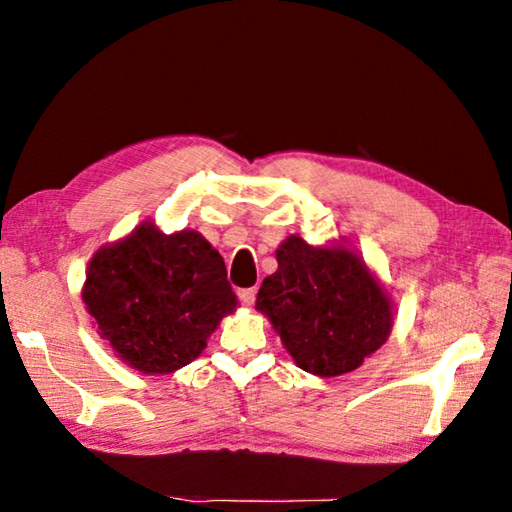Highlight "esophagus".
Returning a JSON list of instances; mask_svg holds the SVG:
<instances>
[{"instance_id":"1","label":"esophagus","mask_w":512,"mask_h":512,"mask_svg":"<svg viewBox=\"0 0 512 512\" xmlns=\"http://www.w3.org/2000/svg\"><path fill=\"white\" fill-rule=\"evenodd\" d=\"M255 296H257V289H253V287H250V289H241L239 291V300L241 302H244V305H253V302H255Z\"/></svg>"}]
</instances>
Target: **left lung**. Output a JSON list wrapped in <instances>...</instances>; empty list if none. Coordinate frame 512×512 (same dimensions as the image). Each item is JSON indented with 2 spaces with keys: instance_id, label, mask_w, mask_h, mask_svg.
Masks as SVG:
<instances>
[{
  "instance_id": "left-lung-1",
  "label": "left lung",
  "mask_w": 512,
  "mask_h": 512,
  "mask_svg": "<svg viewBox=\"0 0 512 512\" xmlns=\"http://www.w3.org/2000/svg\"><path fill=\"white\" fill-rule=\"evenodd\" d=\"M277 271L257 293L255 309L296 361L316 377H339L386 343L393 300L357 250L343 241L311 246L289 235L275 250Z\"/></svg>"
}]
</instances>
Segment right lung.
Segmentation results:
<instances>
[{"label": "right lung", "instance_id": "obj_1", "mask_svg": "<svg viewBox=\"0 0 512 512\" xmlns=\"http://www.w3.org/2000/svg\"><path fill=\"white\" fill-rule=\"evenodd\" d=\"M81 298L115 357L144 375H169L201 357L239 305L223 257L201 232L164 235L151 221L92 255Z\"/></svg>", "mask_w": 512, "mask_h": 512}]
</instances>
